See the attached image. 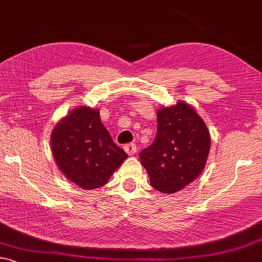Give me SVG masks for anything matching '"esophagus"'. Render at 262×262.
I'll use <instances>...</instances> for the list:
<instances>
[{"mask_svg": "<svg viewBox=\"0 0 262 262\" xmlns=\"http://www.w3.org/2000/svg\"><path fill=\"white\" fill-rule=\"evenodd\" d=\"M124 151H126L128 155H134L136 152V144L135 143H128L126 146L123 147Z\"/></svg>", "mask_w": 262, "mask_h": 262, "instance_id": "esophagus-1", "label": "esophagus"}]
</instances>
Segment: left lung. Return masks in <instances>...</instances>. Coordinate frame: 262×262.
<instances>
[{
	"label": "left lung",
	"mask_w": 262,
	"mask_h": 262,
	"mask_svg": "<svg viewBox=\"0 0 262 262\" xmlns=\"http://www.w3.org/2000/svg\"><path fill=\"white\" fill-rule=\"evenodd\" d=\"M209 151L210 134L204 121L181 101L157 112L156 138L140 152V159L152 188L173 193L199 176Z\"/></svg>",
	"instance_id": "8db88e82"
}]
</instances>
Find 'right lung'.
Segmentation results:
<instances>
[{
  "label": "right lung",
  "mask_w": 262,
  "mask_h": 262,
  "mask_svg": "<svg viewBox=\"0 0 262 262\" xmlns=\"http://www.w3.org/2000/svg\"><path fill=\"white\" fill-rule=\"evenodd\" d=\"M52 155L61 172L82 189L107 183L127 154L113 142L98 110L81 106L57 123L51 135Z\"/></svg>",
  "instance_id": "obj_1"
}]
</instances>
